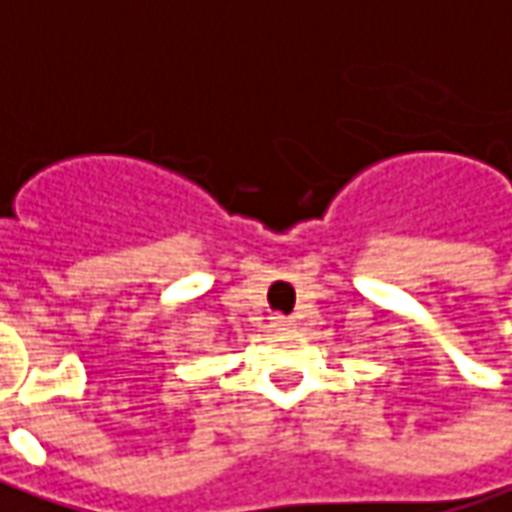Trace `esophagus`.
<instances>
[{
  "label": "esophagus",
  "instance_id": "obj_1",
  "mask_svg": "<svg viewBox=\"0 0 512 512\" xmlns=\"http://www.w3.org/2000/svg\"><path fill=\"white\" fill-rule=\"evenodd\" d=\"M294 326V320L291 317H283V314H274L272 317V328H277V331H286V328Z\"/></svg>",
  "mask_w": 512,
  "mask_h": 512
}]
</instances>
